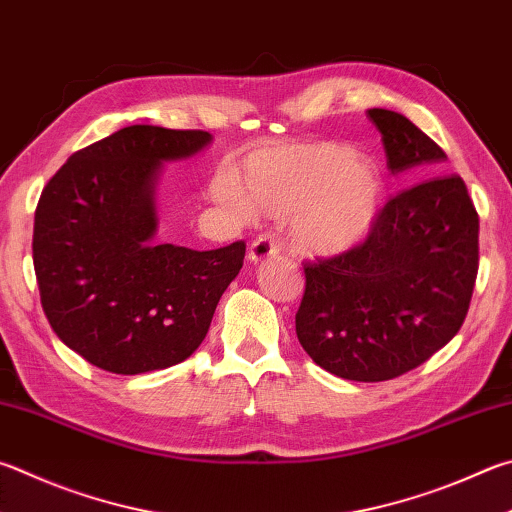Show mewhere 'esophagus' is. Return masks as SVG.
Instances as JSON below:
<instances>
[{
	"mask_svg": "<svg viewBox=\"0 0 512 512\" xmlns=\"http://www.w3.org/2000/svg\"><path fill=\"white\" fill-rule=\"evenodd\" d=\"M277 253H280V244H277V241H273L268 235H262V237H257L253 244H250L248 257H250V262L259 264V262H266L268 257H275Z\"/></svg>",
	"mask_w": 512,
	"mask_h": 512,
	"instance_id": "1",
	"label": "esophagus"
}]
</instances>
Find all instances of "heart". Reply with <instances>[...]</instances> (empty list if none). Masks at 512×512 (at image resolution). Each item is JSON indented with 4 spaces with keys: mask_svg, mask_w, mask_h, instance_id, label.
Listing matches in <instances>:
<instances>
[{
    "mask_svg": "<svg viewBox=\"0 0 512 512\" xmlns=\"http://www.w3.org/2000/svg\"><path fill=\"white\" fill-rule=\"evenodd\" d=\"M212 192L237 219H253L255 210L288 214V239L311 257H338L365 244L385 199L378 167L329 141L262 147L246 156L241 183L224 172Z\"/></svg>",
    "mask_w": 512,
    "mask_h": 512,
    "instance_id": "b5f03b06",
    "label": "heart"
}]
</instances>
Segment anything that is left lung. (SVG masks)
<instances>
[{
    "instance_id": "left-lung-1",
    "label": "left lung",
    "mask_w": 512,
    "mask_h": 512,
    "mask_svg": "<svg viewBox=\"0 0 512 512\" xmlns=\"http://www.w3.org/2000/svg\"><path fill=\"white\" fill-rule=\"evenodd\" d=\"M367 116L392 174L430 176L385 203L351 253L304 264L295 333L315 365L358 383L405 374L457 336L479 268V215L461 176H432L448 156L412 120Z\"/></svg>"
}]
</instances>
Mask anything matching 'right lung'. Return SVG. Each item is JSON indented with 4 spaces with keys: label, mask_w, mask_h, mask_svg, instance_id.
<instances>
[{
    "label": "right lung",
    "mask_w": 512,
    "mask_h": 512,
    "mask_svg": "<svg viewBox=\"0 0 512 512\" xmlns=\"http://www.w3.org/2000/svg\"><path fill=\"white\" fill-rule=\"evenodd\" d=\"M212 141L199 129L132 125L69 156L37 201L33 266L58 338L111 374L179 365L206 338L246 244L156 241V179Z\"/></svg>",
    "instance_id": "1"
}]
</instances>
